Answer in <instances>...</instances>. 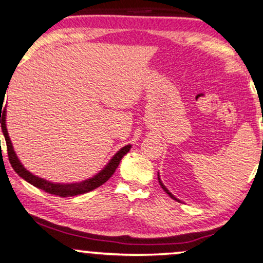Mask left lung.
I'll use <instances>...</instances> for the list:
<instances>
[{
    "instance_id": "8db88e82",
    "label": "left lung",
    "mask_w": 263,
    "mask_h": 263,
    "mask_svg": "<svg viewBox=\"0 0 263 263\" xmlns=\"http://www.w3.org/2000/svg\"><path fill=\"white\" fill-rule=\"evenodd\" d=\"M158 182H159V185H161V186H162V188H163V190H164V192H165V193H167V194H168V195H170V197H171L172 199H174V200H178V201H179V199H177L176 197H174V195H173V194H172V193L170 192V190H168L167 188H165V186H164V184H163V183H162L161 178H159V173H158Z\"/></svg>"
}]
</instances>
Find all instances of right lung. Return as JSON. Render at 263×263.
I'll return each instance as SVG.
<instances>
[{
    "label": "right lung",
    "mask_w": 263,
    "mask_h": 263,
    "mask_svg": "<svg viewBox=\"0 0 263 263\" xmlns=\"http://www.w3.org/2000/svg\"><path fill=\"white\" fill-rule=\"evenodd\" d=\"M4 98L0 99V123H1V128H2V134L5 136L6 140V144H7V152H8V159H10V163L13 168L14 172L18 174L20 177H22L26 182L31 183L32 185L37 186V188L44 190V192L49 193V194L53 195H59V197H74V195H79V194H84V193H89L91 190L99 188V186L102 185L105 182H107L110 179V177L112 176L116 171V168L119 167L120 162H121L122 157L131 149V144H127V146L122 147L121 149L117 151V153L112 158L108 161V163L105 165L102 170L99 172L96 176H93L92 178H89V179L83 180V182L79 183H53L49 182V180H45L43 178H39L34 174H32L31 172L27 171L23 164L21 163L20 159L14 152L13 146H12V142L10 136H8V131H7V126H6V106L2 110V105H4ZM3 115H1V114Z\"/></svg>",
    "instance_id": "right-lung-1"
}]
</instances>
